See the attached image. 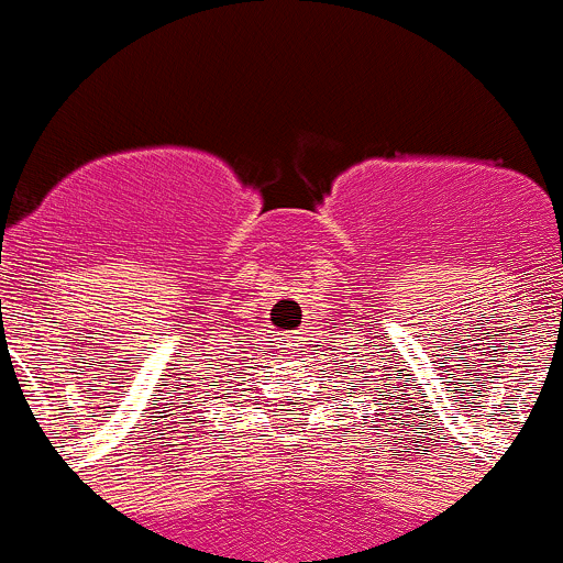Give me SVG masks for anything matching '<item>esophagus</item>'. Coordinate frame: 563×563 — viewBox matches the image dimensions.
I'll use <instances>...</instances> for the list:
<instances>
[{"mask_svg":"<svg viewBox=\"0 0 563 563\" xmlns=\"http://www.w3.org/2000/svg\"><path fill=\"white\" fill-rule=\"evenodd\" d=\"M294 345H297V340L291 338V334H288L286 340H283L280 343V349H283V354H288V360H294Z\"/></svg>","mask_w":563,"mask_h":563,"instance_id":"esophagus-1","label":"esophagus"}]
</instances>
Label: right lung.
Masks as SVG:
<instances>
[{
	"instance_id": "add662e5",
	"label": "right lung",
	"mask_w": 563,
	"mask_h": 563,
	"mask_svg": "<svg viewBox=\"0 0 563 563\" xmlns=\"http://www.w3.org/2000/svg\"><path fill=\"white\" fill-rule=\"evenodd\" d=\"M229 376H231V373H229ZM220 382L231 384V378H225V376H218V378H214V382H212V384H209V387H218V389H220Z\"/></svg>"
}]
</instances>
